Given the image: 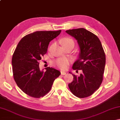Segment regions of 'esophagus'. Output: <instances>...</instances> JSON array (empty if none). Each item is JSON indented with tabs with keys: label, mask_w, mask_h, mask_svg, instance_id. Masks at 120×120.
Returning a JSON list of instances; mask_svg holds the SVG:
<instances>
[{
	"label": "esophagus",
	"mask_w": 120,
	"mask_h": 120,
	"mask_svg": "<svg viewBox=\"0 0 120 120\" xmlns=\"http://www.w3.org/2000/svg\"><path fill=\"white\" fill-rule=\"evenodd\" d=\"M61 74L62 75H65L66 74V72L63 71H61Z\"/></svg>",
	"instance_id": "34e87169"
}]
</instances>
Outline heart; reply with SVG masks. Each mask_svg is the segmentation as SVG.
<instances>
[{
	"instance_id": "heart-1",
	"label": "heart",
	"mask_w": 120,
	"mask_h": 120,
	"mask_svg": "<svg viewBox=\"0 0 120 120\" xmlns=\"http://www.w3.org/2000/svg\"><path fill=\"white\" fill-rule=\"evenodd\" d=\"M61 44L64 46H66L67 45H69V44H74V41H73L71 38H63L61 40ZM69 60L67 58H58L56 60L55 64H56L62 69H65L67 67V65L69 63Z\"/></svg>"
}]
</instances>
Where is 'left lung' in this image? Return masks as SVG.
<instances>
[{"label":"left lung","instance_id":"8db88e82","mask_svg":"<svg viewBox=\"0 0 120 120\" xmlns=\"http://www.w3.org/2000/svg\"><path fill=\"white\" fill-rule=\"evenodd\" d=\"M66 32L76 38L80 48L72 69L82 71L79 76L69 72L74 80L68 84L69 88L75 96L85 98L94 93L102 82L106 61L104 51L98 38L84 28Z\"/></svg>","mask_w":120,"mask_h":120}]
</instances>
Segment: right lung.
I'll return each mask as SVG.
<instances>
[{
    "label": "right lung",
    "mask_w": 120,
    "mask_h": 120,
    "mask_svg": "<svg viewBox=\"0 0 120 120\" xmlns=\"http://www.w3.org/2000/svg\"><path fill=\"white\" fill-rule=\"evenodd\" d=\"M57 31H36L22 38L12 57L14 80L19 88L34 98L44 96L51 90L59 71L52 67L41 71L39 61L48 50L50 42L59 35Z\"/></svg>",
    "instance_id": "obj_1"
}]
</instances>
